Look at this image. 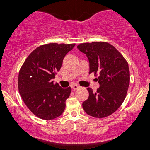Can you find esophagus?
Wrapping results in <instances>:
<instances>
[{
  "label": "esophagus",
  "instance_id": "obj_1",
  "mask_svg": "<svg viewBox=\"0 0 150 150\" xmlns=\"http://www.w3.org/2000/svg\"><path fill=\"white\" fill-rule=\"evenodd\" d=\"M71 88H72V89L73 91H75V90H77V89H78L79 88V86H77V85H72V86H71Z\"/></svg>",
  "mask_w": 150,
  "mask_h": 150
}]
</instances>
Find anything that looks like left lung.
<instances>
[{"label": "left lung", "mask_w": 150, "mask_h": 150, "mask_svg": "<svg viewBox=\"0 0 150 150\" xmlns=\"http://www.w3.org/2000/svg\"><path fill=\"white\" fill-rule=\"evenodd\" d=\"M89 61V73L98 75L99 88L93 93L88 88L89 96L83 103L84 111L98 118L114 113L123 102L130 83L128 62L111 44L106 42H92L78 45Z\"/></svg>", "instance_id": "left-lung-1"}]
</instances>
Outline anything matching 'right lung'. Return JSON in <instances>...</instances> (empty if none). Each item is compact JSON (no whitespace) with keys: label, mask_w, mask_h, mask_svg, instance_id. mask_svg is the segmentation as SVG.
I'll use <instances>...</instances> for the list:
<instances>
[{"label":"right lung","mask_w":150,"mask_h":150,"mask_svg":"<svg viewBox=\"0 0 150 150\" xmlns=\"http://www.w3.org/2000/svg\"><path fill=\"white\" fill-rule=\"evenodd\" d=\"M75 46V43L42 45L28 56L19 70V93L29 110L39 118L53 120L65 109L71 88H62L52 79L60 70L66 54Z\"/></svg>","instance_id":"right-lung-1"}]
</instances>
